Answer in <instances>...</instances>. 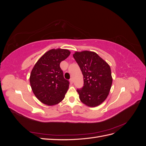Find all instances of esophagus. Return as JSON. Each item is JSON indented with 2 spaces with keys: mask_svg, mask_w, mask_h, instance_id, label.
<instances>
[{
  "mask_svg": "<svg viewBox=\"0 0 146 146\" xmlns=\"http://www.w3.org/2000/svg\"><path fill=\"white\" fill-rule=\"evenodd\" d=\"M69 82H70V84H72V83H73V78H70Z\"/></svg>",
  "mask_w": 146,
  "mask_h": 146,
  "instance_id": "1",
  "label": "esophagus"
}]
</instances>
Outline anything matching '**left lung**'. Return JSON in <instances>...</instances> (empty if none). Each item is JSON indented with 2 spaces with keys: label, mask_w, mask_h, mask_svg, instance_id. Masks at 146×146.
Wrapping results in <instances>:
<instances>
[{
  "label": "left lung",
  "mask_w": 146,
  "mask_h": 146,
  "mask_svg": "<svg viewBox=\"0 0 146 146\" xmlns=\"http://www.w3.org/2000/svg\"><path fill=\"white\" fill-rule=\"evenodd\" d=\"M73 56L83 76L84 86L77 90L80 101L90 107L99 106L107 98L111 89L110 66L94 52L76 51Z\"/></svg>",
  "instance_id": "left-lung-1"
}]
</instances>
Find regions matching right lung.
<instances>
[{"mask_svg":"<svg viewBox=\"0 0 146 146\" xmlns=\"http://www.w3.org/2000/svg\"><path fill=\"white\" fill-rule=\"evenodd\" d=\"M70 54L68 49L52 48L35 64L30 73V86L35 96L42 104L53 106L64 99L69 82L64 79L60 64Z\"/></svg>","mask_w":146,"mask_h":146,"instance_id":"1","label":"right lung"}]
</instances>
